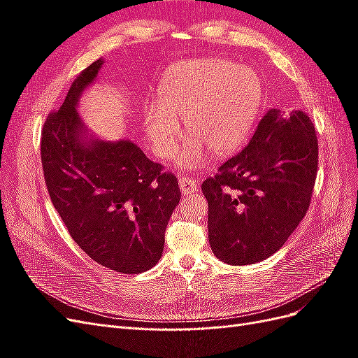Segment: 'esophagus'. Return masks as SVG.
<instances>
[{"label":"esophagus","instance_id":"esophagus-1","mask_svg":"<svg viewBox=\"0 0 358 358\" xmlns=\"http://www.w3.org/2000/svg\"><path fill=\"white\" fill-rule=\"evenodd\" d=\"M179 187L183 196H187V194H191L194 191H197V182L192 180L191 178H180L179 179Z\"/></svg>","mask_w":358,"mask_h":358}]
</instances>
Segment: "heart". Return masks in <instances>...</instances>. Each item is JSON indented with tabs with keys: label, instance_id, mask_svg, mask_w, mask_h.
I'll list each match as a JSON object with an SVG mask.
<instances>
[{
	"label": "heart",
	"instance_id": "b5f03b06",
	"mask_svg": "<svg viewBox=\"0 0 358 358\" xmlns=\"http://www.w3.org/2000/svg\"><path fill=\"white\" fill-rule=\"evenodd\" d=\"M263 104L254 70L222 58L179 62L159 82L158 101L143 107V128L157 157H175L182 136L191 137L178 158L183 170L203 169L215 157L234 154L251 136Z\"/></svg>",
	"mask_w": 358,
	"mask_h": 358
}]
</instances>
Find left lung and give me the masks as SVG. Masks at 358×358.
<instances>
[{
    "label": "left lung",
    "mask_w": 358,
    "mask_h": 358,
    "mask_svg": "<svg viewBox=\"0 0 358 358\" xmlns=\"http://www.w3.org/2000/svg\"><path fill=\"white\" fill-rule=\"evenodd\" d=\"M317 167L318 140L309 116L270 109L242 152L201 185L213 254L233 266L273 255L305 218Z\"/></svg>",
    "instance_id": "left-lung-1"
}]
</instances>
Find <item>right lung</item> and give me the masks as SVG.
I'll list each match as a JSON object with an SVG mask.
<instances>
[{"instance_id": "add662e5", "label": "right lung", "mask_w": 358, "mask_h": 358, "mask_svg": "<svg viewBox=\"0 0 358 358\" xmlns=\"http://www.w3.org/2000/svg\"><path fill=\"white\" fill-rule=\"evenodd\" d=\"M103 64L100 58L85 69L61 109L48 116L41 133L43 171L73 241L99 264L137 275L161 258L180 189L175 175L162 173L136 143L101 140L85 127L78 106Z\"/></svg>"}]
</instances>
